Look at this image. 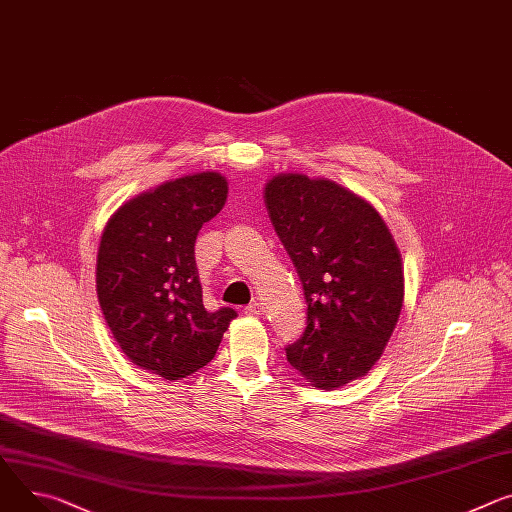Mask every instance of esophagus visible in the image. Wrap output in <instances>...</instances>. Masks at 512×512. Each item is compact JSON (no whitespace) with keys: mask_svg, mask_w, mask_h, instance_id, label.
I'll use <instances>...</instances> for the list:
<instances>
[{"mask_svg":"<svg viewBox=\"0 0 512 512\" xmlns=\"http://www.w3.org/2000/svg\"><path fill=\"white\" fill-rule=\"evenodd\" d=\"M245 312H247L249 316H259V314H263V306H261L259 302H253V304H249V306L245 308Z\"/></svg>","mask_w":512,"mask_h":512,"instance_id":"1","label":"esophagus"}]
</instances>
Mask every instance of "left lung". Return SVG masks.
Wrapping results in <instances>:
<instances>
[{"label": "left lung", "instance_id": "1", "mask_svg": "<svg viewBox=\"0 0 512 512\" xmlns=\"http://www.w3.org/2000/svg\"><path fill=\"white\" fill-rule=\"evenodd\" d=\"M265 208L304 288L306 329L286 349L314 388L337 390L382 357L404 304V267L380 212L327 177L277 173Z\"/></svg>", "mask_w": 512, "mask_h": 512}]
</instances>
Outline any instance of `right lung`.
Here are the masks:
<instances>
[{
  "mask_svg": "<svg viewBox=\"0 0 512 512\" xmlns=\"http://www.w3.org/2000/svg\"><path fill=\"white\" fill-rule=\"evenodd\" d=\"M228 181L202 171L165 181L124 202L98 249L100 308L122 353L163 380L204 367L237 312H210L194 245L198 230L224 206Z\"/></svg>",
  "mask_w": 512,
  "mask_h": 512,
  "instance_id": "add662e5",
  "label": "right lung"
}]
</instances>
